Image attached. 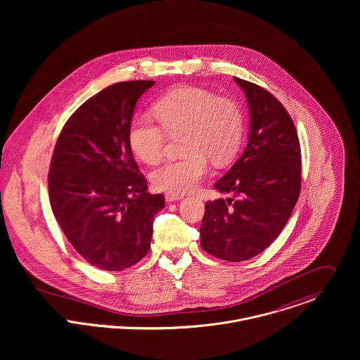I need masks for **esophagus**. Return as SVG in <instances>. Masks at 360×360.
Listing matches in <instances>:
<instances>
[{
  "label": "esophagus",
  "mask_w": 360,
  "mask_h": 360,
  "mask_svg": "<svg viewBox=\"0 0 360 360\" xmlns=\"http://www.w3.org/2000/svg\"><path fill=\"white\" fill-rule=\"evenodd\" d=\"M165 200H166V202H176V201L183 200V197L181 195H176V194H166Z\"/></svg>",
  "instance_id": "esophagus-1"
}]
</instances>
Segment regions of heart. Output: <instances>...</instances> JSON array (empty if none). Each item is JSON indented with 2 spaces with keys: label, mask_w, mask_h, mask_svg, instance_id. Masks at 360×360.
I'll return each mask as SVG.
<instances>
[{
  "label": "heart",
  "mask_w": 360,
  "mask_h": 360,
  "mask_svg": "<svg viewBox=\"0 0 360 360\" xmlns=\"http://www.w3.org/2000/svg\"><path fill=\"white\" fill-rule=\"evenodd\" d=\"M155 116L136 117L129 129V146L140 160L158 163L170 137H181V159L153 172L159 191L181 195L194 191L207 174V162L227 160L240 146L243 115L238 105L200 87H179L155 103Z\"/></svg>",
  "instance_id": "1"
}]
</instances>
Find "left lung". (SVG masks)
I'll list each match as a JSON object with an SVG mask.
<instances>
[{
  "label": "left lung",
  "instance_id": "obj_1",
  "mask_svg": "<svg viewBox=\"0 0 360 360\" xmlns=\"http://www.w3.org/2000/svg\"><path fill=\"white\" fill-rule=\"evenodd\" d=\"M234 80L250 108L248 144L214 183L231 197L206 202L200 233L207 254L243 262L264 251L287 224L301 193V147L281 103L257 84Z\"/></svg>",
  "mask_w": 360,
  "mask_h": 360
}]
</instances>
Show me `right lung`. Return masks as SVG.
<instances>
[{"label": "right lung", "instance_id": "right-lung-1", "mask_svg": "<svg viewBox=\"0 0 360 360\" xmlns=\"http://www.w3.org/2000/svg\"><path fill=\"white\" fill-rule=\"evenodd\" d=\"M154 84L133 80L103 89L69 117L52 154L53 216L72 247L108 271L148 254L155 214L165 207L162 194H148L129 146L136 103Z\"/></svg>", "mask_w": 360, "mask_h": 360}]
</instances>
